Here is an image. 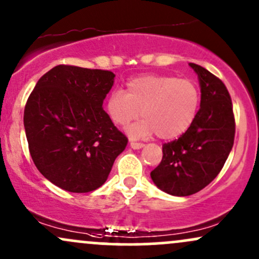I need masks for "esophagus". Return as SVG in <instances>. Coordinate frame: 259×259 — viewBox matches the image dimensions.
I'll list each match as a JSON object with an SVG mask.
<instances>
[{
	"instance_id": "1",
	"label": "esophagus",
	"mask_w": 259,
	"mask_h": 259,
	"mask_svg": "<svg viewBox=\"0 0 259 259\" xmlns=\"http://www.w3.org/2000/svg\"><path fill=\"white\" fill-rule=\"evenodd\" d=\"M145 146L144 144L141 143H134V141H130V147L134 150H139V149H143V147Z\"/></svg>"
}]
</instances>
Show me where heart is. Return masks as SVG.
Segmentation results:
<instances>
[{"mask_svg":"<svg viewBox=\"0 0 259 259\" xmlns=\"http://www.w3.org/2000/svg\"><path fill=\"white\" fill-rule=\"evenodd\" d=\"M200 93L188 78L169 75H141L126 83L125 93L114 91L106 102L109 120L125 126L140 114L143 120L126 129L134 139L149 138L156 133L171 140L183 135L197 116Z\"/></svg>","mask_w":259,"mask_h":259,"instance_id":"heart-1","label":"heart"}]
</instances>
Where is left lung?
I'll return each mask as SVG.
<instances>
[{
    "mask_svg": "<svg viewBox=\"0 0 259 259\" xmlns=\"http://www.w3.org/2000/svg\"><path fill=\"white\" fill-rule=\"evenodd\" d=\"M200 86V109L177 140L162 146V161L151 172L158 189L176 197L199 192L221 171L234 146L235 118L229 91L221 79L190 62Z\"/></svg>",
    "mask_w": 259,
    "mask_h": 259,
    "instance_id": "1",
    "label": "left lung"
}]
</instances>
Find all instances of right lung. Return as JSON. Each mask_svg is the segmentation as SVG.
Listing matches in <instances>:
<instances>
[{
    "label": "right lung",
    "instance_id": "obj_1",
    "mask_svg": "<svg viewBox=\"0 0 259 259\" xmlns=\"http://www.w3.org/2000/svg\"><path fill=\"white\" fill-rule=\"evenodd\" d=\"M110 71L59 65L36 82L24 108L29 152L59 188L87 193L107 181L127 139L102 108L114 84Z\"/></svg>",
    "mask_w": 259,
    "mask_h": 259
}]
</instances>
